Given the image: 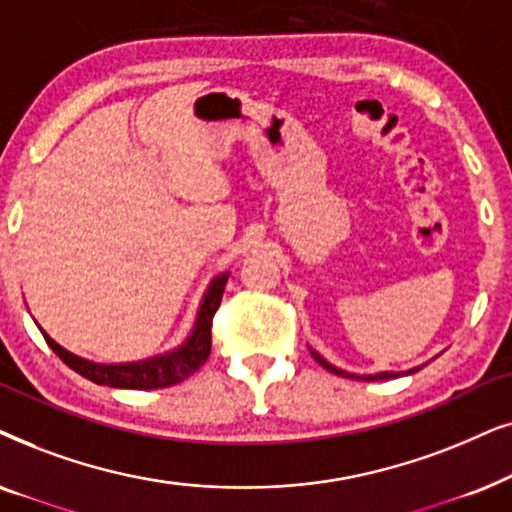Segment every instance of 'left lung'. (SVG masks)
Wrapping results in <instances>:
<instances>
[{
  "label": "left lung",
  "mask_w": 512,
  "mask_h": 512,
  "mask_svg": "<svg viewBox=\"0 0 512 512\" xmlns=\"http://www.w3.org/2000/svg\"><path fill=\"white\" fill-rule=\"evenodd\" d=\"M311 356L316 358L318 363L325 367V370H330V372H335V374H342V377H353V374H349V372H342V370H337V367H332L330 363H325V360L320 358L316 351H311ZM417 370H419V367H414V370H410L407 374H412V372H417ZM395 377H398V372H381V374H370V377H356V379H367V381H372V379H395Z\"/></svg>",
  "instance_id": "left-lung-1"
}]
</instances>
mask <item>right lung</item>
<instances>
[{
    "instance_id": "add662e5",
    "label": "right lung",
    "mask_w": 512,
    "mask_h": 512,
    "mask_svg": "<svg viewBox=\"0 0 512 512\" xmlns=\"http://www.w3.org/2000/svg\"><path fill=\"white\" fill-rule=\"evenodd\" d=\"M227 278L229 274H222L215 278L213 285L208 288L206 299H203L201 304L192 337H189L180 349L173 353H166V356H156L149 360H140V363H126V365H100L65 351L63 346L53 342L46 332H44V339L65 365H70L74 372L81 374V377L91 379L100 386L140 388V391H147V388H166V386L180 384V381L192 377L196 370H201V365L206 363L210 356V344H213V335H210V330H213L215 311L220 309Z\"/></svg>"
}]
</instances>
